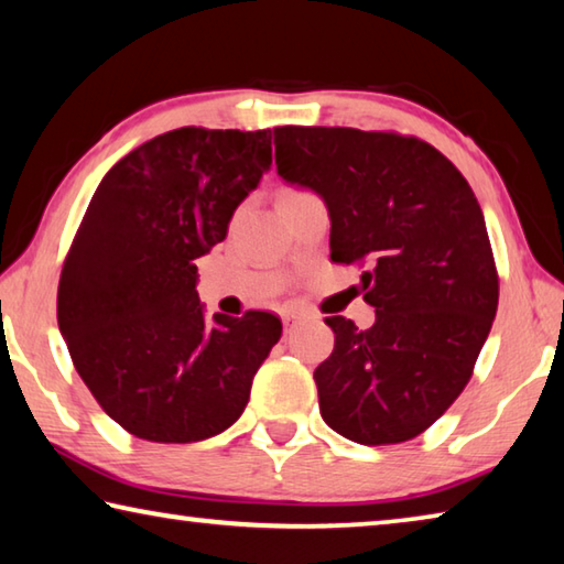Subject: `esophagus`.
<instances>
[{"instance_id":"34e87169","label":"esophagus","mask_w":564,"mask_h":564,"mask_svg":"<svg viewBox=\"0 0 564 564\" xmlns=\"http://www.w3.org/2000/svg\"><path fill=\"white\" fill-rule=\"evenodd\" d=\"M301 323V313H285L283 316V326H285V333H291L295 326Z\"/></svg>"}]
</instances>
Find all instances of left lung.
<instances>
[{
	"label": "left lung",
	"instance_id": "8db88e82",
	"mask_svg": "<svg viewBox=\"0 0 564 564\" xmlns=\"http://www.w3.org/2000/svg\"><path fill=\"white\" fill-rule=\"evenodd\" d=\"M275 169L328 206L330 259L366 269L368 330L343 316L316 368L321 415L360 445L410 441L473 376L498 311V271L473 188L413 137L279 127Z\"/></svg>",
	"mask_w": 564,
	"mask_h": 564
}]
</instances>
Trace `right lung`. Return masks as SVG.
<instances>
[{"mask_svg": "<svg viewBox=\"0 0 564 564\" xmlns=\"http://www.w3.org/2000/svg\"><path fill=\"white\" fill-rule=\"evenodd\" d=\"M271 169V129L184 127L109 169L66 253L56 321L76 373L141 441L196 443L241 417L256 370L281 338L198 301L202 259Z\"/></svg>", "mask_w": 564, "mask_h": 564, "instance_id": "obj_1", "label": "right lung"}]
</instances>
